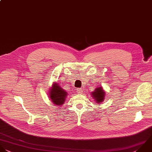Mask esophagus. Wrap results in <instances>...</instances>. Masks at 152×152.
Listing matches in <instances>:
<instances>
[{"mask_svg": "<svg viewBox=\"0 0 152 152\" xmlns=\"http://www.w3.org/2000/svg\"><path fill=\"white\" fill-rule=\"evenodd\" d=\"M76 90H77V93L78 94H81L83 93V89L82 88H78Z\"/></svg>", "mask_w": 152, "mask_h": 152, "instance_id": "1", "label": "esophagus"}]
</instances>
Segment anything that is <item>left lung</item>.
Returning a JSON list of instances; mask_svg holds the SVG:
<instances>
[{"mask_svg": "<svg viewBox=\"0 0 152 152\" xmlns=\"http://www.w3.org/2000/svg\"><path fill=\"white\" fill-rule=\"evenodd\" d=\"M92 98L94 99L96 103L99 104L102 102L105 97V92L103 89L102 86L96 88L95 91L91 93Z\"/></svg>", "mask_w": 152, "mask_h": 152, "instance_id": "8db88e82", "label": "left lung"}]
</instances>
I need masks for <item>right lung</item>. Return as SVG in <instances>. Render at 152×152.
<instances>
[{
	"instance_id": "1",
	"label": "right lung",
	"mask_w": 152,
	"mask_h": 152,
	"mask_svg": "<svg viewBox=\"0 0 152 152\" xmlns=\"http://www.w3.org/2000/svg\"><path fill=\"white\" fill-rule=\"evenodd\" d=\"M50 89H49V98L56 105H63L65 102L67 96V92L64 90L57 82H54Z\"/></svg>"
}]
</instances>
